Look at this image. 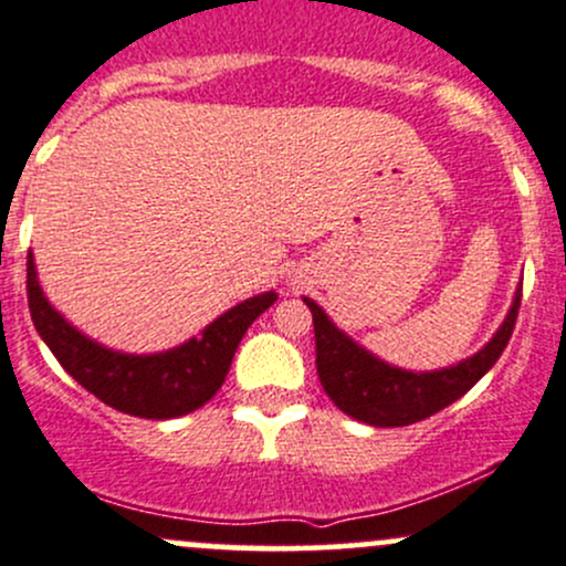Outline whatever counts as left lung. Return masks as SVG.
<instances>
[{
  "label": "left lung",
  "mask_w": 566,
  "mask_h": 566,
  "mask_svg": "<svg viewBox=\"0 0 566 566\" xmlns=\"http://www.w3.org/2000/svg\"><path fill=\"white\" fill-rule=\"evenodd\" d=\"M303 303L312 308L314 342H317V377L331 401L360 423L392 428L431 418L439 409L458 401L463 392L480 382V377L491 371V366L499 360L510 336H513L521 308V287L502 328L493 333L491 342L478 355L442 368V371L420 374L403 371V368L379 360L377 355L355 344L347 333L338 331L328 314L312 298H303Z\"/></svg>",
  "instance_id": "1"
}]
</instances>
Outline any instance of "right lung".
I'll use <instances>...</instances> for the list:
<instances>
[{"mask_svg":"<svg viewBox=\"0 0 566 566\" xmlns=\"http://www.w3.org/2000/svg\"><path fill=\"white\" fill-rule=\"evenodd\" d=\"M27 295L34 328L64 371L108 407L146 420L181 418L213 398L228 377L243 333L276 301V293L254 295L181 347L157 355H127L83 336L48 303L32 254L27 260Z\"/></svg>","mask_w":566,"mask_h":566,"instance_id":"right-lung-1","label":"right lung"}]
</instances>
